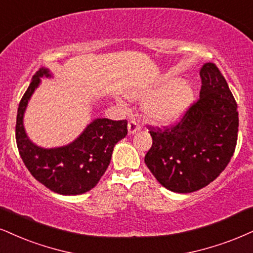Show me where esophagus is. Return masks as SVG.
Instances as JSON below:
<instances>
[{"label":"esophagus","mask_w":253,"mask_h":253,"mask_svg":"<svg viewBox=\"0 0 253 253\" xmlns=\"http://www.w3.org/2000/svg\"><path fill=\"white\" fill-rule=\"evenodd\" d=\"M139 130V126L136 121H130L129 124H127V132L129 135H132V133L137 132Z\"/></svg>","instance_id":"esophagus-1"}]
</instances>
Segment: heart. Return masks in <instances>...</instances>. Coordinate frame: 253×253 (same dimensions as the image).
Returning a JSON list of instances; mask_svg holds the SVG:
<instances>
[{
  "mask_svg": "<svg viewBox=\"0 0 253 253\" xmlns=\"http://www.w3.org/2000/svg\"><path fill=\"white\" fill-rule=\"evenodd\" d=\"M154 96L144 108L145 117L162 126L178 121L193 99L191 84L186 81L169 80L152 93H143L144 97Z\"/></svg>",
  "mask_w": 253,
  "mask_h": 253,
  "instance_id": "1",
  "label": "heart"
}]
</instances>
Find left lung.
Returning <instances> with one entry per match:
<instances>
[{"instance_id":"8db88e82","label":"left lung","mask_w":253,"mask_h":253,"mask_svg":"<svg viewBox=\"0 0 253 253\" xmlns=\"http://www.w3.org/2000/svg\"><path fill=\"white\" fill-rule=\"evenodd\" d=\"M199 99L173 126H149L152 146L144 162L164 188L189 193L213 182L229 164L238 136L237 103L213 63L199 71Z\"/></svg>"}]
</instances>
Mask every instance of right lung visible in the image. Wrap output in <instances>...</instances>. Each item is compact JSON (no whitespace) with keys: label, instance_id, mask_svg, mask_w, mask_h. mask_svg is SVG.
I'll use <instances>...</instances> for the list:
<instances>
[{"label":"right lung","instance_id":"obj_1","mask_svg":"<svg viewBox=\"0 0 253 253\" xmlns=\"http://www.w3.org/2000/svg\"><path fill=\"white\" fill-rule=\"evenodd\" d=\"M50 79L46 68L34 75L17 110L16 143L18 152L34 178L60 195H82L91 190L108 169L112 150L126 136L127 122L96 118L69 144L58 148H41L27 136L23 117L28 102L41 79Z\"/></svg>","mask_w":253,"mask_h":253}]
</instances>
